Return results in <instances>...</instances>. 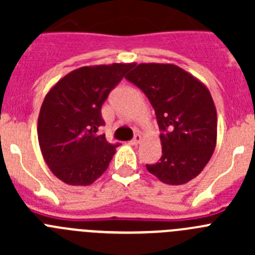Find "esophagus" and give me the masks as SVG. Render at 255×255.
I'll return each instance as SVG.
<instances>
[{"label":"esophagus","mask_w":255,"mask_h":255,"mask_svg":"<svg viewBox=\"0 0 255 255\" xmlns=\"http://www.w3.org/2000/svg\"><path fill=\"white\" fill-rule=\"evenodd\" d=\"M141 141V135L140 134H136L134 136V139H132L131 141H130V144H131V145H138L139 143H140Z\"/></svg>","instance_id":"esophagus-1"}]
</instances>
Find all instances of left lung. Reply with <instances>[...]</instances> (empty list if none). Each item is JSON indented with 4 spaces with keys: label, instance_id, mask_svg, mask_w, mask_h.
Listing matches in <instances>:
<instances>
[{
    "label": "left lung",
    "instance_id": "obj_1",
    "mask_svg": "<svg viewBox=\"0 0 255 255\" xmlns=\"http://www.w3.org/2000/svg\"><path fill=\"white\" fill-rule=\"evenodd\" d=\"M126 79L148 97L162 131V157L147 170L167 185L197 177L217 144V111L208 88L173 64H139Z\"/></svg>",
    "mask_w": 255,
    "mask_h": 255
}]
</instances>
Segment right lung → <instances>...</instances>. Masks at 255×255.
<instances>
[{"mask_svg":"<svg viewBox=\"0 0 255 255\" xmlns=\"http://www.w3.org/2000/svg\"><path fill=\"white\" fill-rule=\"evenodd\" d=\"M134 64L83 66L48 91L38 116V141L44 161L67 185L88 186L107 170L119 144L97 134L101 108Z\"/></svg>","mask_w":255,"mask_h":255,"instance_id":"1","label":"right lung"}]
</instances>
